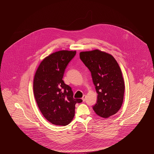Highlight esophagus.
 <instances>
[{
  "label": "esophagus",
  "mask_w": 154,
  "mask_h": 154,
  "mask_svg": "<svg viewBox=\"0 0 154 154\" xmlns=\"http://www.w3.org/2000/svg\"><path fill=\"white\" fill-rule=\"evenodd\" d=\"M85 99H86V95H83L82 97V100L83 102H85Z\"/></svg>",
  "instance_id": "1"
}]
</instances>
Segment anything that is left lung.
<instances>
[{
  "instance_id": "1",
  "label": "left lung",
  "mask_w": 154,
  "mask_h": 154,
  "mask_svg": "<svg viewBox=\"0 0 154 154\" xmlns=\"http://www.w3.org/2000/svg\"><path fill=\"white\" fill-rule=\"evenodd\" d=\"M80 58L91 73L97 94L93 106L96 114L104 118L116 114L121 109L124 95V81L120 67L109 54L95 50L81 52Z\"/></svg>"
}]
</instances>
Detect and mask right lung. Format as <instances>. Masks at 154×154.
I'll return each instance as SVG.
<instances>
[{
  "mask_svg": "<svg viewBox=\"0 0 154 154\" xmlns=\"http://www.w3.org/2000/svg\"><path fill=\"white\" fill-rule=\"evenodd\" d=\"M75 51L62 50L45 57L37 69L33 80V93L37 104L44 118L56 125L71 122L75 104L82 102L73 98L72 88L62 80L66 66Z\"/></svg>",
  "mask_w": 154,
  "mask_h": 154,
  "instance_id": "add662e5",
  "label": "right lung"
}]
</instances>
